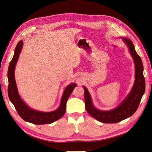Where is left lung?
Instances as JSON below:
<instances>
[{
	"instance_id": "1",
	"label": "left lung",
	"mask_w": 152,
	"mask_h": 152,
	"mask_svg": "<svg viewBox=\"0 0 152 152\" xmlns=\"http://www.w3.org/2000/svg\"><path fill=\"white\" fill-rule=\"evenodd\" d=\"M118 38L122 39L128 48L134 64L135 79L129 93L115 108L109 110H103L95 106L89 91L86 87L83 86L86 109L92 117L104 124L118 123L133 115L139 105L145 89L142 62L137 54L133 42L126 38L118 37Z\"/></svg>"
}]
</instances>
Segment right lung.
Instances as JSON below:
<instances>
[{
	"instance_id": "1",
	"label": "right lung",
	"mask_w": 152,
	"mask_h": 152,
	"mask_svg": "<svg viewBox=\"0 0 152 152\" xmlns=\"http://www.w3.org/2000/svg\"><path fill=\"white\" fill-rule=\"evenodd\" d=\"M23 46V41L21 40L16 46L14 56L10 62L8 69V95L9 99L14 105L19 114L26 122L36 125H44L52 124L61 118L65 113L67 100L72 93L74 88L77 86L76 83L68 85L64 89V93L58 108L50 112H43L30 107L19 95L16 86L15 76L16 65L20 53Z\"/></svg>"
}]
</instances>
